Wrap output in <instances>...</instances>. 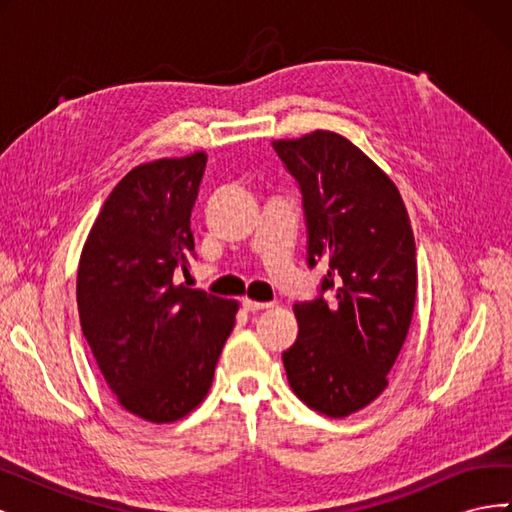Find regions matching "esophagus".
Wrapping results in <instances>:
<instances>
[{
	"label": "esophagus",
	"instance_id": "esophagus-1",
	"mask_svg": "<svg viewBox=\"0 0 512 512\" xmlns=\"http://www.w3.org/2000/svg\"><path fill=\"white\" fill-rule=\"evenodd\" d=\"M243 309L245 312H260V309H267L271 307L273 303H267V301H252V299H243Z\"/></svg>",
	"mask_w": 512,
	"mask_h": 512
}]
</instances>
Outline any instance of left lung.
I'll use <instances>...</instances> for the list:
<instances>
[{
	"mask_svg": "<svg viewBox=\"0 0 512 512\" xmlns=\"http://www.w3.org/2000/svg\"><path fill=\"white\" fill-rule=\"evenodd\" d=\"M273 149L297 181L307 267H327L318 297L294 303L299 335L284 354L294 395L342 418L386 389L416 297L414 235L395 183L335 132Z\"/></svg>",
	"mask_w": 512,
	"mask_h": 512,
	"instance_id": "1",
	"label": "left lung"
}]
</instances>
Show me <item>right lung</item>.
Returning a JSON list of instances; mask_svg holds the SVG:
<instances>
[{"instance_id": "1", "label": "right lung", "mask_w": 512, "mask_h": 512, "mask_svg": "<svg viewBox=\"0 0 512 512\" xmlns=\"http://www.w3.org/2000/svg\"><path fill=\"white\" fill-rule=\"evenodd\" d=\"M205 153L156 160L123 177L91 228L76 277L81 327L128 412L173 423L211 389L237 301L177 286L194 254L192 209Z\"/></svg>"}]
</instances>
